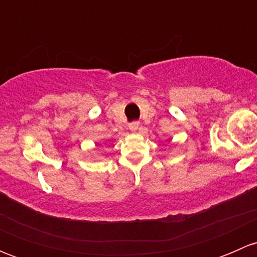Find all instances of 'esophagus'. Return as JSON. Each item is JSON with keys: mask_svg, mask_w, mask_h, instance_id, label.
Wrapping results in <instances>:
<instances>
[{"mask_svg": "<svg viewBox=\"0 0 257 257\" xmlns=\"http://www.w3.org/2000/svg\"><path fill=\"white\" fill-rule=\"evenodd\" d=\"M129 129H131V132H133V133H136L137 131H138L139 128V123L138 121H132V123H129Z\"/></svg>", "mask_w": 257, "mask_h": 257, "instance_id": "1", "label": "esophagus"}]
</instances>
